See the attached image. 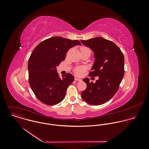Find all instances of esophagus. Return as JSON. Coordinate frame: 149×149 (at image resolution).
I'll use <instances>...</instances> for the list:
<instances>
[{
    "label": "esophagus",
    "mask_w": 149,
    "mask_h": 149,
    "mask_svg": "<svg viewBox=\"0 0 149 149\" xmlns=\"http://www.w3.org/2000/svg\"><path fill=\"white\" fill-rule=\"evenodd\" d=\"M74 80H75L76 81H82L81 79H78V78H77V77H75V78H74Z\"/></svg>",
    "instance_id": "34e87169"
}]
</instances>
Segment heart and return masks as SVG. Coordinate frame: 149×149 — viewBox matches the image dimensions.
I'll use <instances>...</instances> for the list:
<instances>
[{"label":"heart","instance_id":"obj_1","mask_svg":"<svg viewBox=\"0 0 149 149\" xmlns=\"http://www.w3.org/2000/svg\"><path fill=\"white\" fill-rule=\"evenodd\" d=\"M88 49L86 47H82L81 48V50L82 49ZM84 69L83 67L82 66H77V67H76L74 69V73L77 74V75H80L81 74V73L84 71Z\"/></svg>","mask_w":149,"mask_h":149}]
</instances>
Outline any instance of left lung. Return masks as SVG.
I'll return each mask as SVG.
<instances>
[{
	"label": "left lung",
	"instance_id": "1",
	"mask_svg": "<svg viewBox=\"0 0 149 149\" xmlns=\"http://www.w3.org/2000/svg\"><path fill=\"white\" fill-rule=\"evenodd\" d=\"M94 53L95 61L89 76H99L95 83L85 78L86 88L81 92L83 99L87 103L98 106L109 100L118 91L125 74L123 54L115 43L103 37L81 40Z\"/></svg>",
	"mask_w": 149,
	"mask_h": 149
}]
</instances>
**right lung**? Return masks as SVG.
<instances>
[{"label": "right lung", "mask_w": 149, "mask_h": 149, "mask_svg": "<svg viewBox=\"0 0 149 149\" xmlns=\"http://www.w3.org/2000/svg\"><path fill=\"white\" fill-rule=\"evenodd\" d=\"M78 40L61 37L48 38L40 43L33 50L29 60V81L34 93L43 103L53 106L63 100L68 87L74 81L70 73L60 78L56 67L64 61L67 52Z\"/></svg>", "instance_id": "obj_1"}]
</instances>
